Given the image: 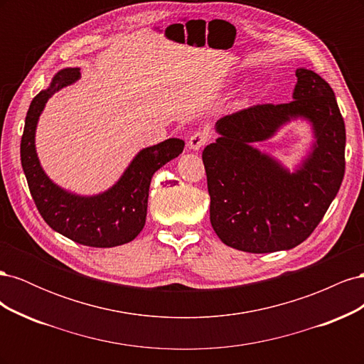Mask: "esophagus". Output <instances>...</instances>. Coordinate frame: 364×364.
<instances>
[{
  "label": "esophagus",
  "instance_id": "34e87169",
  "mask_svg": "<svg viewBox=\"0 0 364 364\" xmlns=\"http://www.w3.org/2000/svg\"><path fill=\"white\" fill-rule=\"evenodd\" d=\"M208 141H209L208 132H205V130H197V132H194V134L191 135V138H190V141H188V146H190V149H193V150H200L202 147L206 146Z\"/></svg>",
  "mask_w": 364,
  "mask_h": 364
}]
</instances>
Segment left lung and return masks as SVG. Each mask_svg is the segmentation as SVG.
Here are the masks:
<instances>
[{"mask_svg": "<svg viewBox=\"0 0 364 364\" xmlns=\"http://www.w3.org/2000/svg\"><path fill=\"white\" fill-rule=\"evenodd\" d=\"M290 103H264L220 118L215 142L203 150L211 197L209 218L229 247L269 253L301 245L321 223L345 176V121L333 87L311 70L296 71ZM305 116L318 142L304 167L290 175L250 144L285 120Z\"/></svg>", "mask_w": 364, "mask_h": 364, "instance_id": "left-lung-1", "label": "left lung"}]
</instances>
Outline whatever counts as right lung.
I'll return each instance as SVG.
<instances>
[{
  "mask_svg": "<svg viewBox=\"0 0 364 364\" xmlns=\"http://www.w3.org/2000/svg\"><path fill=\"white\" fill-rule=\"evenodd\" d=\"M79 75L77 68L59 71L48 90L41 91L31 100L21 138V164L38 211L51 229L83 246H121L134 240L146 225L151 176L179 156L185 142L170 138L141 150L123 178L103 194L80 197L60 190L41 168L35 150V130L48 98L75 82Z\"/></svg>",
  "mask_w": 364,
  "mask_h": 364,
  "instance_id": "1",
  "label": "right lung"
}]
</instances>
